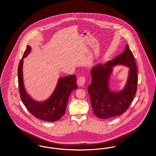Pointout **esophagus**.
Returning a JSON list of instances; mask_svg holds the SVG:
<instances>
[{
	"instance_id": "obj_1",
	"label": "esophagus",
	"mask_w": 156,
	"mask_h": 156,
	"mask_svg": "<svg viewBox=\"0 0 156 156\" xmlns=\"http://www.w3.org/2000/svg\"><path fill=\"white\" fill-rule=\"evenodd\" d=\"M85 82H86V78H85L84 76H80L77 81V83H78V85L80 86H83L84 84L85 83Z\"/></svg>"
}]
</instances>
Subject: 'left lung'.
Segmentation results:
<instances>
[{
  "mask_svg": "<svg viewBox=\"0 0 156 156\" xmlns=\"http://www.w3.org/2000/svg\"><path fill=\"white\" fill-rule=\"evenodd\" d=\"M116 65H124L129 68L127 83L120 91H113L109 86L112 67ZM91 75V83L87 90L95 115L98 118L108 119L125 113L136 93L138 82L136 63L128 44L125 51L113 61L93 66Z\"/></svg>",
  "mask_w": 156,
  "mask_h": 156,
  "instance_id": "1",
  "label": "left lung"
}]
</instances>
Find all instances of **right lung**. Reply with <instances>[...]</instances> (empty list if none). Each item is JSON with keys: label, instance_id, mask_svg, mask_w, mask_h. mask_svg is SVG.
Instances as JSON below:
<instances>
[{"label": "right lung", "instance_id": "obj_1", "mask_svg": "<svg viewBox=\"0 0 156 156\" xmlns=\"http://www.w3.org/2000/svg\"><path fill=\"white\" fill-rule=\"evenodd\" d=\"M29 45L24 52L18 66V84L20 96L28 112L38 119L49 122L59 119L65 114L68 99L71 92L77 89L76 75L59 78L57 86L50 97L43 101L34 99L24 87L23 76V59L31 52Z\"/></svg>", "mask_w": 156, "mask_h": 156}]
</instances>
